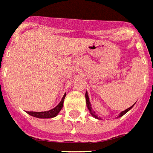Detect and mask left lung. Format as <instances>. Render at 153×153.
Here are the masks:
<instances>
[{"mask_svg": "<svg viewBox=\"0 0 153 153\" xmlns=\"http://www.w3.org/2000/svg\"><path fill=\"white\" fill-rule=\"evenodd\" d=\"M85 98H86V104H87V107H88V111H90V112H91V114H92V116H94V117H95V118H98V116L96 115V114H95V112H92V111H91V104H90V102H89L88 95V93H87V92H86V93H85ZM134 105H133V106H132V107H129V108H128V109L125 110V111H122V112H121L120 114H119V116H118V117H122V116H123V115H124V114H125L126 113H127V112H128V111H129V110L131 109L132 107H134Z\"/></svg>", "mask_w": 153, "mask_h": 153, "instance_id": "1", "label": "left lung"}]
</instances>
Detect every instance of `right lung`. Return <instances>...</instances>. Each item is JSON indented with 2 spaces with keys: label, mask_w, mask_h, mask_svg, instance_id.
<instances>
[{
  "label": "right lung",
  "mask_w": 153,
  "mask_h": 153,
  "mask_svg": "<svg viewBox=\"0 0 153 153\" xmlns=\"http://www.w3.org/2000/svg\"><path fill=\"white\" fill-rule=\"evenodd\" d=\"M66 96V94L65 93L64 96L62 98V101L60 102V103L57 105V107L53 108L52 110L47 111H43V112H34V111H27V113L29 114L30 115L35 117V118H53L55 116L57 115V114L59 113L60 111L62 110V107H63V102H64L65 97Z\"/></svg>",
  "instance_id": "1"
}]
</instances>
